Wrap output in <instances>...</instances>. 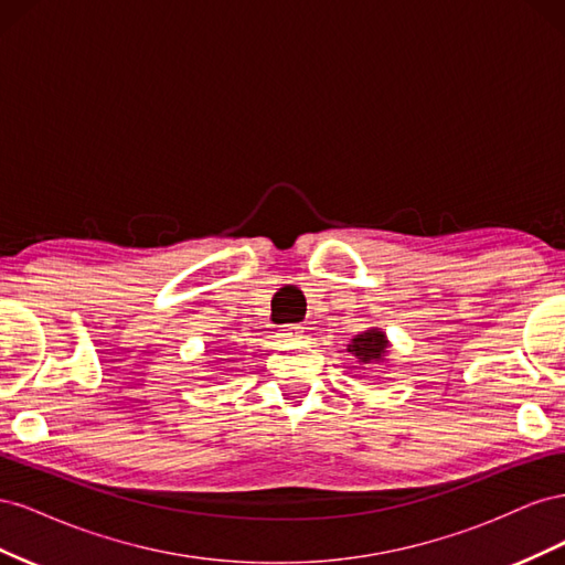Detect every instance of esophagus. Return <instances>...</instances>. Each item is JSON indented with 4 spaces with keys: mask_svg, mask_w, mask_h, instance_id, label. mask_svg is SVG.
<instances>
[{
    "mask_svg": "<svg viewBox=\"0 0 565 565\" xmlns=\"http://www.w3.org/2000/svg\"><path fill=\"white\" fill-rule=\"evenodd\" d=\"M276 334H278V339H282V341H297V339H301L303 328H301L299 322H289V324H280V330H278Z\"/></svg>",
    "mask_w": 565,
    "mask_h": 565,
    "instance_id": "obj_1",
    "label": "esophagus"
}]
</instances>
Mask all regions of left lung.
<instances>
[{"label":"left lung","instance_id":"1","mask_svg":"<svg viewBox=\"0 0 565 565\" xmlns=\"http://www.w3.org/2000/svg\"><path fill=\"white\" fill-rule=\"evenodd\" d=\"M386 349V337L380 330H367L363 334H358L351 344L349 351L358 358L361 363H374L380 361L382 353Z\"/></svg>","mask_w":565,"mask_h":565}]
</instances>
